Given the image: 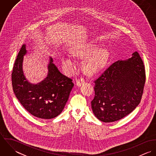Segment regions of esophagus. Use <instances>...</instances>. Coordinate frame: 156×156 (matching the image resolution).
<instances>
[{
    "mask_svg": "<svg viewBox=\"0 0 156 156\" xmlns=\"http://www.w3.org/2000/svg\"><path fill=\"white\" fill-rule=\"evenodd\" d=\"M85 83V80L83 78H80L79 79H78L76 81V85L78 87H80L81 85H82L83 84H84Z\"/></svg>",
    "mask_w": 156,
    "mask_h": 156,
    "instance_id": "34e87169",
    "label": "esophagus"
}]
</instances>
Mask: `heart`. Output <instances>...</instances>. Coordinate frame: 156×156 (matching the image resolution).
<instances>
[{
  "mask_svg": "<svg viewBox=\"0 0 156 156\" xmlns=\"http://www.w3.org/2000/svg\"><path fill=\"white\" fill-rule=\"evenodd\" d=\"M96 44H89L77 50L75 54L82 57H88L97 53L93 58L87 61L84 64V69L90 74H95L106 66L109 58L108 52L106 50H101ZM99 51L98 52V51ZM62 66L67 73H71L74 68V62L69 56H64L62 60Z\"/></svg>",
  "mask_w": 156,
  "mask_h": 156,
  "instance_id": "b5f03b06",
  "label": "heart"
}]
</instances>
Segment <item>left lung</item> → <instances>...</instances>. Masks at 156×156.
Listing matches in <instances>:
<instances>
[{
    "label": "left lung",
    "instance_id": "obj_1",
    "mask_svg": "<svg viewBox=\"0 0 156 156\" xmlns=\"http://www.w3.org/2000/svg\"><path fill=\"white\" fill-rule=\"evenodd\" d=\"M126 61H118L94 80L95 96L91 108L95 116L105 122L125 117L138 106L146 80L144 62L136 51Z\"/></svg>",
    "mask_w": 156,
    "mask_h": 156
}]
</instances>
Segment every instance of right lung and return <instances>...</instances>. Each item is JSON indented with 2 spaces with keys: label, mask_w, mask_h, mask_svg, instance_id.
Wrapping results in <instances>:
<instances>
[{
  "label": "right lung",
  "mask_w": 156,
  "mask_h": 156,
  "mask_svg": "<svg viewBox=\"0 0 156 156\" xmlns=\"http://www.w3.org/2000/svg\"><path fill=\"white\" fill-rule=\"evenodd\" d=\"M23 44L14 64L11 74L14 92L24 108L32 115L41 119H51L63 111L74 86L72 79L62 74L50 58L47 77L37 85L26 79L22 69Z\"/></svg>",
  "instance_id": "1"
}]
</instances>
